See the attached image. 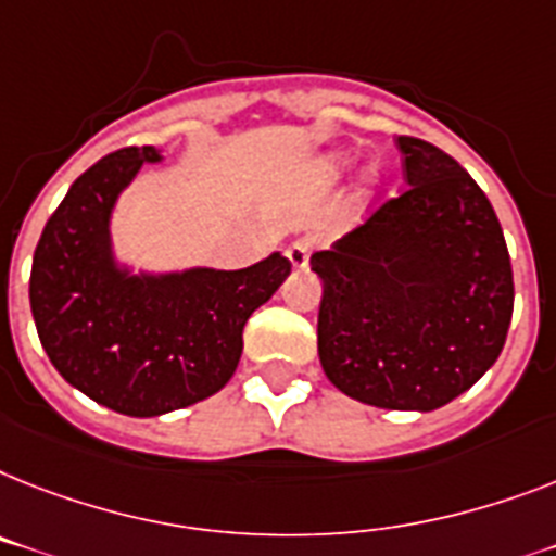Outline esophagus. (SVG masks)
<instances>
[{"label": "esophagus", "instance_id": "esophagus-1", "mask_svg": "<svg viewBox=\"0 0 556 556\" xmlns=\"http://www.w3.org/2000/svg\"><path fill=\"white\" fill-rule=\"evenodd\" d=\"M312 250H315V238H312V236L295 238V241H292V244L287 247L289 264H292V267H295V269H304L306 264H309Z\"/></svg>", "mask_w": 556, "mask_h": 556}]
</instances>
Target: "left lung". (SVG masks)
<instances>
[{
	"label": "left lung",
	"mask_w": 556,
	"mask_h": 556,
	"mask_svg": "<svg viewBox=\"0 0 556 556\" xmlns=\"http://www.w3.org/2000/svg\"><path fill=\"white\" fill-rule=\"evenodd\" d=\"M406 190L332 250L318 355L355 401L432 412L471 389L506 343L515 278L492 201L440 147L397 136Z\"/></svg>",
	"instance_id": "obj_1"
}]
</instances>
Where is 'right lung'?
Here are the masks:
<instances>
[{"mask_svg": "<svg viewBox=\"0 0 556 556\" xmlns=\"http://www.w3.org/2000/svg\"><path fill=\"white\" fill-rule=\"evenodd\" d=\"M155 147H124L81 173L41 229L30 269L36 332L71 387L118 415L155 417L232 378L244 324L283 283L281 252L247 269L130 275L110 250L118 192Z\"/></svg>", "mask_w": 556, "mask_h": 556, "instance_id": "obj_1", "label": "right lung"}]
</instances>
